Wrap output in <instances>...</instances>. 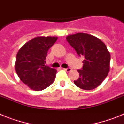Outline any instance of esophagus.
Masks as SVG:
<instances>
[{"label": "esophagus", "instance_id": "obj_1", "mask_svg": "<svg viewBox=\"0 0 124 124\" xmlns=\"http://www.w3.org/2000/svg\"><path fill=\"white\" fill-rule=\"evenodd\" d=\"M63 70L67 72H70L72 70L71 68H63Z\"/></svg>", "mask_w": 124, "mask_h": 124}]
</instances>
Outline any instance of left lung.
<instances>
[{"label": "left lung", "mask_w": 124, "mask_h": 124, "mask_svg": "<svg viewBox=\"0 0 124 124\" xmlns=\"http://www.w3.org/2000/svg\"><path fill=\"white\" fill-rule=\"evenodd\" d=\"M79 56H83L82 70H78L79 77L74 83L84 90H92L100 85L110 70V54L106 45L95 36L77 33L66 37Z\"/></svg>", "instance_id": "1"}]
</instances>
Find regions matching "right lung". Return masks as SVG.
I'll list each match as a JSON object with an SVG mask.
<instances>
[{
  "instance_id": "obj_1",
  "label": "right lung",
  "mask_w": 124,
  "mask_h": 124,
  "mask_svg": "<svg viewBox=\"0 0 124 124\" xmlns=\"http://www.w3.org/2000/svg\"><path fill=\"white\" fill-rule=\"evenodd\" d=\"M56 37H37L20 48L16 56L15 70L20 79L35 91H42L54 81L56 70L45 65L49 49Z\"/></svg>"
}]
</instances>
